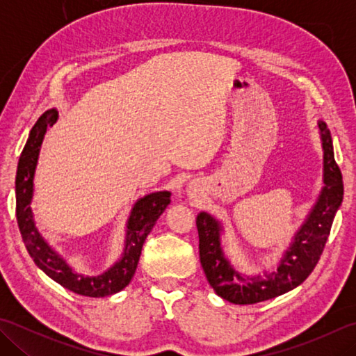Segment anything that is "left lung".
Wrapping results in <instances>:
<instances>
[{
  "label": "left lung",
  "instance_id": "8db88e82",
  "mask_svg": "<svg viewBox=\"0 0 356 356\" xmlns=\"http://www.w3.org/2000/svg\"><path fill=\"white\" fill-rule=\"evenodd\" d=\"M324 151V186L306 222L297 231L277 270L261 275H243L232 268L220 245L222 225L208 213L197 216L200 263L208 283L218 297L234 305H254L292 291L311 275L330 234L335 213L343 202L344 186L335 162L330 131L318 122Z\"/></svg>",
  "mask_w": 356,
  "mask_h": 356
}]
</instances>
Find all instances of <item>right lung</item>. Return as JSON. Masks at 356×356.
Wrapping results in <instances>:
<instances>
[{
    "mask_svg": "<svg viewBox=\"0 0 356 356\" xmlns=\"http://www.w3.org/2000/svg\"><path fill=\"white\" fill-rule=\"evenodd\" d=\"M56 119L58 111L55 108L45 111L36 120L32 130H30L26 147L19 156L17 180H15V190H17V220L19 232L36 266L44 270L51 280L64 286L65 289L84 295V297H107V295L122 291L131 282L136 268H138L143 241H145L147 236L153 229L157 218L161 217L165 208L170 205L171 193H153L136 202L127 223L124 255L108 270H105L104 274L97 277H84L73 272L63 257L53 251L47 245V241L38 232L33 222L32 209H30L33 195V176L38 154H40V147L45 131H47L49 127L56 122Z\"/></svg>",
    "mask_w": 356,
    "mask_h": 356,
    "instance_id": "obj_1",
    "label": "right lung"
}]
</instances>
